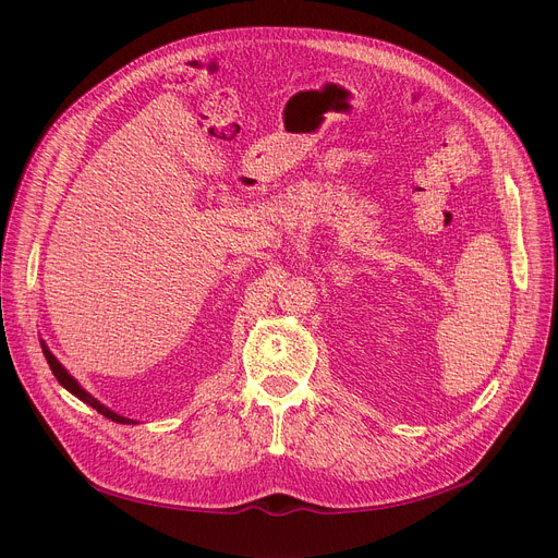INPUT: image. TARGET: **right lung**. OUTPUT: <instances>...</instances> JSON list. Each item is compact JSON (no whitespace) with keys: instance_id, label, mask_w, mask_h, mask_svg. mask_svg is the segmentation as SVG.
I'll return each mask as SVG.
<instances>
[{"instance_id":"obj_1","label":"right lung","mask_w":558,"mask_h":558,"mask_svg":"<svg viewBox=\"0 0 558 558\" xmlns=\"http://www.w3.org/2000/svg\"><path fill=\"white\" fill-rule=\"evenodd\" d=\"M40 345H43L45 360H47V364H49V368H51L53 377L58 379V383H61V387H63V389H68L72 396H76V398H78V400H83L85 404H90L93 409H97V412H99L101 416H106V418H110V421H114V423H122V425H135V421H133V418L120 416L117 412H112V409H108L106 404H101L97 398H93L90 393H87V391L76 383V379L68 373V368L51 355V350L47 348V343H45L43 339H40Z\"/></svg>"}]
</instances>
